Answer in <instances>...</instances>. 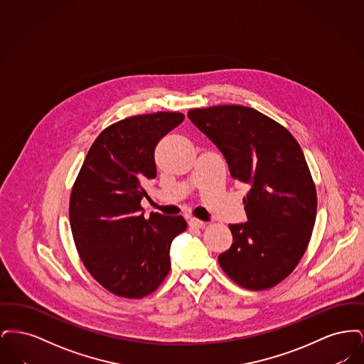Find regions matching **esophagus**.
Listing matches in <instances>:
<instances>
[{
  "label": "esophagus",
  "instance_id": "34e87169",
  "mask_svg": "<svg viewBox=\"0 0 364 364\" xmlns=\"http://www.w3.org/2000/svg\"><path fill=\"white\" fill-rule=\"evenodd\" d=\"M188 225H190V228H195V229H202L205 226V223L192 217L188 220Z\"/></svg>",
  "mask_w": 364,
  "mask_h": 364
}]
</instances>
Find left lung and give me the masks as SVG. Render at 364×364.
<instances>
[{
  "label": "left lung",
  "instance_id": "8db88e82",
  "mask_svg": "<svg viewBox=\"0 0 364 364\" xmlns=\"http://www.w3.org/2000/svg\"><path fill=\"white\" fill-rule=\"evenodd\" d=\"M188 117L223 153L230 176L251 188L247 223L229 225L220 266L242 288L263 291L288 277L311 239L316 191L304 154L288 129L240 105L192 109Z\"/></svg>",
  "mask_w": 364,
  "mask_h": 364
}]
</instances>
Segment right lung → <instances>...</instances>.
I'll use <instances>...</instances> for the list:
<instances>
[{
  "mask_svg": "<svg viewBox=\"0 0 364 364\" xmlns=\"http://www.w3.org/2000/svg\"><path fill=\"white\" fill-rule=\"evenodd\" d=\"M183 120V113L158 112L109 125L90 147L73 184V240L90 274L112 294L140 299L169 273L171 244L187 223L159 213L146 220L141 184L156 176V143Z\"/></svg>",
  "mask_w": 364,
  "mask_h": 364,
  "instance_id": "add662e5",
  "label": "right lung"
}]
</instances>
